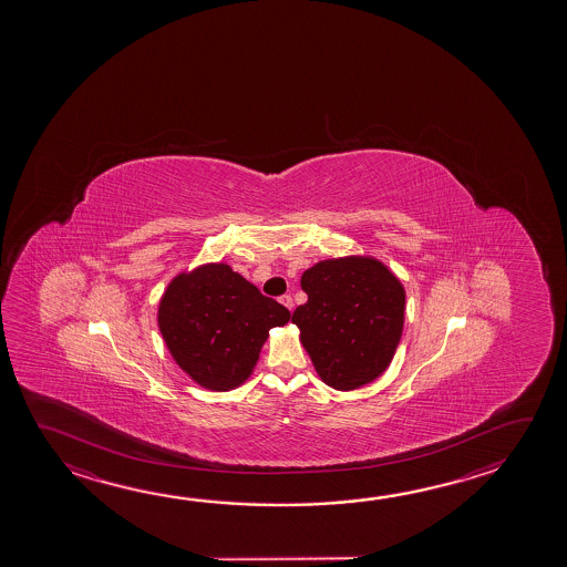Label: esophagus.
I'll return each instance as SVG.
<instances>
[{
  "label": "esophagus",
  "mask_w": 567,
  "mask_h": 567,
  "mask_svg": "<svg viewBox=\"0 0 567 567\" xmlns=\"http://www.w3.org/2000/svg\"><path fill=\"white\" fill-rule=\"evenodd\" d=\"M280 302H282L288 310H292V308H295V300H292L290 295H282V297H280Z\"/></svg>",
  "instance_id": "obj_1"
}]
</instances>
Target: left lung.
Returning a JSON list of instances; mask_svg holds the SVG:
<instances>
[{
  "mask_svg": "<svg viewBox=\"0 0 567 567\" xmlns=\"http://www.w3.org/2000/svg\"><path fill=\"white\" fill-rule=\"evenodd\" d=\"M308 300L292 312L322 382L357 390L392 362L404 328L406 292L372 257L320 260L302 272Z\"/></svg>",
  "mask_w": 567,
  "mask_h": 567,
  "instance_id": "1",
  "label": "left lung"
}]
</instances>
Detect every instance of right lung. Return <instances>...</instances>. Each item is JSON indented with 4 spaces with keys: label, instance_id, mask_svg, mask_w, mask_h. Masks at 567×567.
Masks as SVG:
<instances>
[{
    "label": "right lung",
    "instance_id": "1",
    "mask_svg": "<svg viewBox=\"0 0 567 567\" xmlns=\"http://www.w3.org/2000/svg\"><path fill=\"white\" fill-rule=\"evenodd\" d=\"M290 318L225 262L200 265L171 280L161 297V334L171 357L199 386L225 392L252 374L270 328Z\"/></svg>",
    "mask_w": 567,
    "mask_h": 567
}]
</instances>
